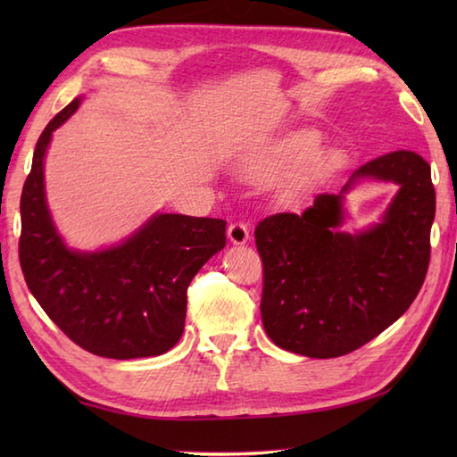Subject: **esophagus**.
Returning <instances> with one entry per match:
<instances>
[{"instance_id":"1","label":"esophagus","mask_w":457,"mask_h":457,"mask_svg":"<svg viewBox=\"0 0 457 457\" xmlns=\"http://www.w3.org/2000/svg\"><path fill=\"white\" fill-rule=\"evenodd\" d=\"M228 237L234 245H244L249 241V229L244 221H236L228 228Z\"/></svg>"}]
</instances>
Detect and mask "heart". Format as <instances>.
<instances>
[{"mask_svg":"<svg viewBox=\"0 0 457 457\" xmlns=\"http://www.w3.org/2000/svg\"><path fill=\"white\" fill-rule=\"evenodd\" d=\"M320 149V139L312 133H298L280 141L275 149H270L263 157L245 161L237 169L244 179L249 180H265L280 177V174L290 172L304 164L310 157H314ZM324 161H316L310 164L306 172L316 170Z\"/></svg>","mask_w":457,"mask_h":457,"instance_id":"b5f03b06","label":"heart"}]
</instances>
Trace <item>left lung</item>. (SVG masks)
Instances as JSON below:
<instances>
[{"label": "left lung", "instance_id": "1", "mask_svg": "<svg viewBox=\"0 0 457 457\" xmlns=\"http://www.w3.org/2000/svg\"><path fill=\"white\" fill-rule=\"evenodd\" d=\"M363 179L400 187L382 220L342 230L345 194ZM436 192L430 164L412 151L365 162L336 194H318L304 213H275L255 228L263 259L261 318L273 342L329 359L365 345L419 295L430 261Z\"/></svg>", "mask_w": 457, "mask_h": 457}]
</instances>
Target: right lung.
<instances>
[{
    "label": "right lung",
    "instance_id": "right-lung-1",
    "mask_svg": "<svg viewBox=\"0 0 457 457\" xmlns=\"http://www.w3.org/2000/svg\"><path fill=\"white\" fill-rule=\"evenodd\" d=\"M80 102L56 113L35 145L21 194L25 283L46 316L86 352L110 359L167 353L184 332L190 280L226 247V221L157 212L121 244L68 247L46 204L45 154Z\"/></svg>",
    "mask_w": 457,
    "mask_h": 457
}]
</instances>
